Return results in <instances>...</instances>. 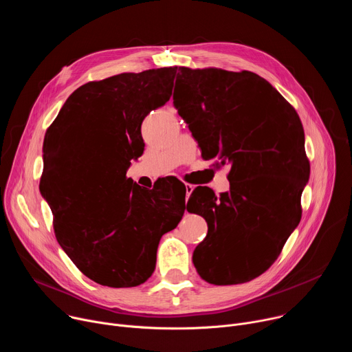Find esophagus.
Masks as SVG:
<instances>
[{
	"label": "esophagus",
	"mask_w": 352,
	"mask_h": 352,
	"mask_svg": "<svg viewBox=\"0 0 352 352\" xmlns=\"http://www.w3.org/2000/svg\"><path fill=\"white\" fill-rule=\"evenodd\" d=\"M185 189H186V199H189V196H190V193H192V190H193V185L185 184Z\"/></svg>",
	"instance_id": "esophagus-1"
}]
</instances>
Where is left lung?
Segmentation results:
<instances>
[{
    "mask_svg": "<svg viewBox=\"0 0 352 352\" xmlns=\"http://www.w3.org/2000/svg\"><path fill=\"white\" fill-rule=\"evenodd\" d=\"M174 107L216 168L230 164V192L197 186L189 212L208 223L192 256L205 281L241 284L265 273L300 221L309 179L305 133L295 109L259 75L179 67ZM201 210L197 209V205Z\"/></svg>",
    "mask_w": 352,
    "mask_h": 352,
    "instance_id": "obj_1",
    "label": "left lung"
}]
</instances>
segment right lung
Masks as SVG:
<instances>
[{
	"mask_svg": "<svg viewBox=\"0 0 352 352\" xmlns=\"http://www.w3.org/2000/svg\"><path fill=\"white\" fill-rule=\"evenodd\" d=\"M175 75L177 67H166L87 82L47 128L40 192L58 243L97 284L144 283L162 236L184 216L185 192L175 181L142 190L126 177L144 150L142 122L168 102Z\"/></svg>",
	"mask_w": 352,
	"mask_h": 352,
	"instance_id": "right-lung-1",
	"label": "right lung"
}]
</instances>
